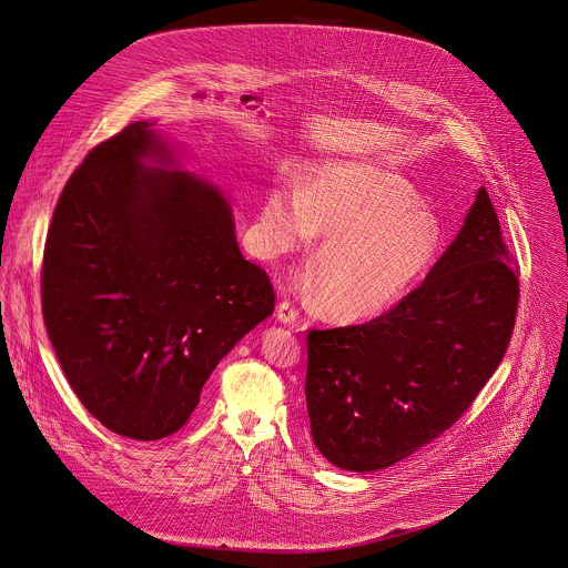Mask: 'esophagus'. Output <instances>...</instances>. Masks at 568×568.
Returning a JSON list of instances; mask_svg holds the SVG:
<instances>
[{
    "label": "esophagus",
    "mask_w": 568,
    "mask_h": 568,
    "mask_svg": "<svg viewBox=\"0 0 568 568\" xmlns=\"http://www.w3.org/2000/svg\"><path fill=\"white\" fill-rule=\"evenodd\" d=\"M276 317H278V322H283V324L294 325L297 320H300V308H297L292 300H283V302H278Z\"/></svg>",
    "instance_id": "34e87169"
}]
</instances>
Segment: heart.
Wrapping results in <instances>:
<instances>
[{
    "instance_id": "1",
    "label": "heart",
    "mask_w": 568,
    "mask_h": 568,
    "mask_svg": "<svg viewBox=\"0 0 568 568\" xmlns=\"http://www.w3.org/2000/svg\"><path fill=\"white\" fill-rule=\"evenodd\" d=\"M317 246L311 274L325 311L345 320L383 313L417 285L440 251L443 225L400 174L368 163L317 170L304 193L272 191L262 239L272 253Z\"/></svg>"
}]
</instances>
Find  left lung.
I'll return each mask as SVG.
<instances>
[{
  "mask_svg": "<svg viewBox=\"0 0 568 568\" xmlns=\"http://www.w3.org/2000/svg\"><path fill=\"white\" fill-rule=\"evenodd\" d=\"M519 271L486 187L419 287L375 320L306 336V408L334 466L387 468L449 430L514 334Z\"/></svg>",
  "mask_w": 568,
  "mask_h": 568,
  "instance_id": "8db88e82",
  "label": "left lung"
}]
</instances>
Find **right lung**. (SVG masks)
Here are the masks:
<instances>
[{"mask_svg":"<svg viewBox=\"0 0 568 568\" xmlns=\"http://www.w3.org/2000/svg\"><path fill=\"white\" fill-rule=\"evenodd\" d=\"M172 165L146 121L100 142L54 206L42 317L82 406L112 433L181 430L221 357L274 311L225 197Z\"/></svg>","mask_w":568,"mask_h":568,"instance_id":"right-lung-1","label":"right lung"}]
</instances>
